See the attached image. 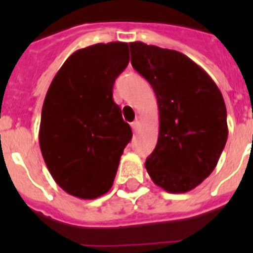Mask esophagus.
Returning <instances> with one entry per match:
<instances>
[{"label": "esophagus", "instance_id": "1", "mask_svg": "<svg viewBox=\"0 0 253 253\" xmlns=\"http://www.w3.org/2000/svg\"><path fill=\"white\" fill-rule=\"evenodd\" d=\"M139 123H140V119H139V118H137V119L131 123V128H133L134 130H137V128L139 126Z\"/></svg>", "mask_w": 253, "mask_h": 253}]
</instances>
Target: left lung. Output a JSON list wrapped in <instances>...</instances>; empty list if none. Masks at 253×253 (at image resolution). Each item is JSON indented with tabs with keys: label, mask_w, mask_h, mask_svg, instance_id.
I'll return each mask as SVG.
<instances>
[{
	"label": "left lung",
	"mask_w": 253,
	"mask_h": 253,
	"mask_svg": "<svg viewBox=\"0 0 253 253\" xmlns=\"http://www.w3.org/2000/svg\"><path fill=\"white\" fill-rule=\"evenodd\" d=\"M131 66L157 97L160 133L147 158L152 181L167 193H187L213 172L228 138L227 109L215 82L180 51L129 43Z\"/></svg>",
	"instance_id": "left-lung-1"
}]
</instances>
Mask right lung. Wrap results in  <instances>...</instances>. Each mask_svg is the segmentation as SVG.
<instances>
[{"label":"right lung","mask_w":253,"mask_h":253,"mask_svg":"<svg viewBox=\"0 0 253 253\" xmlns=\"http://www.w3.org/2000/svg\"><path fill=\"white\" fill-rule=\"evenodd\" d=\"M129 63L128 43H99L69 55L53 78L42 110L40 151L51 177L76 198L106 194L133 134L113 100Z\"/></svg>","instance_id":"right-lung-1"}]
</instances>
